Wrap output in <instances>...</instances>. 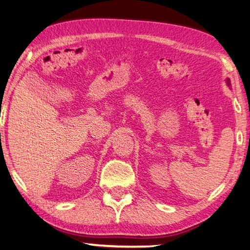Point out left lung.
<instances>
[{
  "label": "left lung",
  "instance_id": "1",
  "mask_svg": "<svg viewBox=\"0 0 250 250\" xmlns=\"http://www.w3.org/2000/svg\"><path fill=\"white\" fill-rule=\"evenodd\" d=\"M227 84H228L229 86H231V82H229V78L227 79Z\"/></svg>",
  "mask_w": 250,
  "mask_h": 250
}]
</instances>
